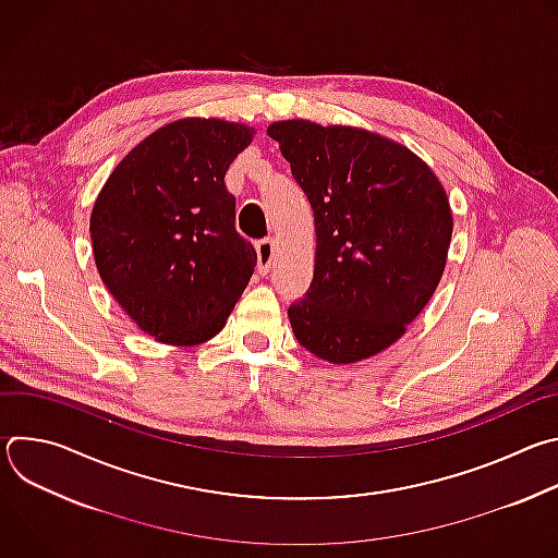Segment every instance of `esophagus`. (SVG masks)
<instances>
[{"instance_id":"obj_1","label":"esophagus","mask_w":558,"mask_h":558,"mask_svg":"<svg viewBox=\"0 0 558 558\" xmlns=\"http://www.w3.org/2000/svg\"><path fill=\"white\" fill-rule=\"evenodd\" d=\"M256 252H258V271L265 276L271 269L274 254H276V243L271 241V238H263V241L256 243Z\"/></svg>"}]
</instances>
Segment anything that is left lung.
Returning a JSON list of instances; mask_svg holds the SVG:
<instances>
[{
	"instance_id": "8db88e82",
	"label": "left lung",
	"mask_w": 558,
	"mask_h": 558,
	"mask_svg": "<svg viewBox=\"0 0 558 558\" xmlns=\"http://www.w3.org/2000/svg\"><path fill=\"white\" fill-rule=\"evenodd\" d=\"M315 220V269L289 306L298 342L331 364L377 355L407 333L448 258L452 211L441 181L407 145L351 125L276 121Z\"/></svg>"
}]
</instances>
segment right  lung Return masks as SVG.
I'll use <instances>...</instances> for the list:
<instances>
[{
	"mask_svg": "<svg viewBox=\"0 0 558 558\" xmlns=\"http://www.w3.org/2000/svg\"><path fill=\"white\" fill-rule=\"evenodd\" d=\"M254 128L179 119L132 147L101 187L90 235L99 276L154 340H211L252 280L256 250L235 231L225 187Z\"/></svg>",
	"mask_w": 558,
	"mask_h": 558,
	"instance_id": "obj_1",
	"label": "right lung"
}]
</instances>
